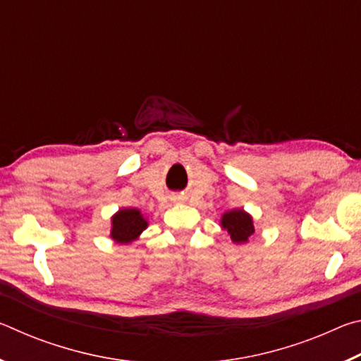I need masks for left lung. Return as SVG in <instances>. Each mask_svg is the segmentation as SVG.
<instances>
[{
    "mask_svg": "<svg viewBox=\"0 0 361 361\" xmlns=\"http://www.w3.org/2000/svg\"><path fill=\"white\" fill-rule=\"evenodd\" d=\"M221 228L228 231L231 240L234 243H245L253 235V219L242 209L229 210L221 216Z\"/></svg>",
    "mask_w": 361,
    "mask_h": 361,
    "instance_id": "left-lung-1",
    "label": "left lung"
}]
</instances>
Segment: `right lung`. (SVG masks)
<instances>
[{
    "label": "right lung",
    "instance_id": "obj_1",
    "mask_svg": "<svg viewBox=\"0 0 361 361\" xmlns=\"http://www.w3.org/2000/svg\"><path fill=\"white\" fill-rule=\"evenodd\" d=\"M148 228V221L138 209H121L111 218V239L118 243H130Z\"/></svg>",
    "mask_w": 361,
    "mask_h": 361
}]
</instances>
